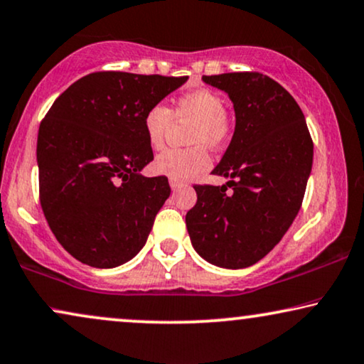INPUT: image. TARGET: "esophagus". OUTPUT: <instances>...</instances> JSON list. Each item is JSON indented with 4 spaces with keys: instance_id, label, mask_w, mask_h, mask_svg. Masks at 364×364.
Instances as JSON below:
<instances>
[{
    "instance_id": "1",
    "label": "esophagus",
    "mask_w": 364,
    "mask_h": 364,
    "mask_svg": "<svg viewBox=\"0 0 364 364\" xmlns=\"http://www.w3.org/2000/svg\"><path fill=\"white\" fill-rule=\"evenodd\" d=\"M168 183H171V188H172V191H178V188L186 186V183L181 182V181H176V178H171V181H168Z\"/></svg>"
}]
</instances>
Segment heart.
<instances>
[{
  "label": "heart",
  "mask_w": 364,
  "mask_h": 364,
  "mask_svg": "<svg viewBox=\"0 0 364 364\" xmlns=\"http://www.w3.org/2000/svg\"><path fill=\"white\" fill-rule=\"evenodd\" d=\"M192 122L187 140L196 147L168 149L155 159L154 168L176 181H188L209 167L210 159L204 147L219 149L230 134V120L224 110V100L207 88L178 97L168 110L164 105L150 107L144 117V132L149 145L155 150L164 147L165 135L172 122Z\"/></svg>",
  "instance_id": "heart-1"
}]
</instances>
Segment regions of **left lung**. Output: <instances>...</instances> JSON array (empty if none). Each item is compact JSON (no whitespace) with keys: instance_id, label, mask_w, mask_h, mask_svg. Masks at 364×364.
Returning a JSON list of instances; mask_svg holds the SVG:
<instances>
[{"instance_id":"obj_1","label":"left lung","mask_w":364,"mask_h":364,"mask_svg":"<svg viewBox=\"0 0 364 364\" xmlns=\"http://www.w3.org/2000/svg\"><path fill=\"white\" fill-rule=\"evenodd\" d=\"M202 82L228 93L235 129L212 171L229 182L193 187L197 202L186 215L187 230L207 262L249 267L274 249L296 219L313 167V140L291 93L266 75L223 73Z\"/></svg>"}]
</instances>
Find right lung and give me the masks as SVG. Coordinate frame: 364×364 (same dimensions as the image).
I'll return each mask as SVG.
<instances>
[{
    "instance_id": "obj_1",
    "label": "right lung",
    "mask_w": 364,
    "mask_h": 364,
    "mask_svg": "<svg viewBox=\"0 0 364 364\" xmlns=\"http://www.w3.org/2000/svg\"><path fill=\"white\" fill-rule=\"evenodd\" d=\"M188 77L98 72L56 98L38 130L40 200L58 242L80 262L110 269L140 252L171 196L144 132L150 107Z\"/></svg>"
}]
</instances>
